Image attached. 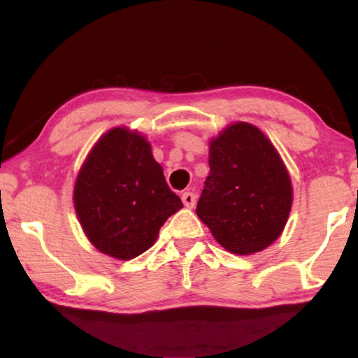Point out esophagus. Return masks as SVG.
Masks as SVG:
<instances>
[{"label": "esophagus", "instance_id": "obj_1", "mask_svg": "<svg viewBox=\"0 0 358 358\" xmlns=\"http://www.w3.org/2000/svg\"><path fill=\"white\" fill-rule=\"evenodd\" d=\"M180 199H182V203L187 208H192L195 205V194L194 192H184L182 197H180Z\"/></svg>", "mask_w": 358, "mask_h": 358}]
</instances>
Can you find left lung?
Segmentation results:
<instances>
[{
	"mask_svg": "<svg viewBox=\"0 0 358 358\" xmlns=\"http://www.w3.org/2000/svg\"><path fill=\"white\" fill-rule=\"evenodd\" d=\"M208 164L195 213L217 243L239 256L271 246L293 202L290 174L272 141L257 127L234 122L210 140Z\"/></svg>",
	"mask_w": 358,
	"mask_h": 358,
	"instance_id": "obj_1",
	"label": "left lung"
}]
</instances>
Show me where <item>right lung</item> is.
Wrapping results in <instances>:
<instances>
[{
  "label": "right lung",
  "mask_w": 358,
  "mask_h": 358,
  "mask_svg": "<svg viewBox=\"0 0 358 358\" xmlns=\"http://www.w3.org/2000/svg\"><path fill=\"white\" fill-rule=\"evenodd\" d=\"M73 203L92 246L119 261L153 246L166 220L182 208L150 141L127 127L110 129L92 146L78 173Z\"/></svg>",
  "instance_id": "1"
}]
</instances>
